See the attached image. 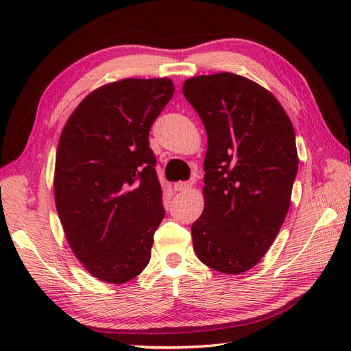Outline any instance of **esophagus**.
I'll list each match as a JSON object with an SVG mask.
<instances>
[{"label": "esophagus", "mask_w": 351, "mask_h": 351, "mask_svg": "<svg viewBox=\"0 0 351 351\" xmlns=\"http://www.w3.org/2000/svg\"><path fill=\"white\" fill-rule=\"evenodd\" d=\"M192 186H193L192 181H180L175 184V190H178V192H186V190H189Z\"/></svg>", "instance_id": "1"}]
</instances>
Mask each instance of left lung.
Wrapping results in <instances>:
<instances>
[{
  "label": "left lung",
  "instance_id": "8db88e82",
  "mask_svg": "<svg viewBox=\"0 0 351 351\" xmlns=\"http://www.w3.org/2000/svg\"><path fill=\"white\" fill-rule=\"evenodd\" d=\"M182 94L204 123V210L192 224L197 257L223 274L258 263L287 217L299 169L293 123L258 83L219 73Z\"/></svg>",
  "mask_w": 351,
  "mask_h": 351
}]
</instances>
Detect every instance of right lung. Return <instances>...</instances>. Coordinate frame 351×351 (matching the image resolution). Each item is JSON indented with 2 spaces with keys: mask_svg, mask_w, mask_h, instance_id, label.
<instances>
[{
  "mask_svg": "<svg viewBox=\"0 0 351 351\" xmlns=\"http://www.w3.org/2000/svg\"><path fill=\"white\" fill-rule=\"evenodd\" d=\"M175 93L170 79H123L82 100L56 154L57 213L71 249L99 280L145 269L165 215L148 133Z\"/></svg>",
  "mask_w": 351,
  "mask_h": 351,
  "instance_id": "add662e5",
  "label": "right lung"
}]
</instances>
